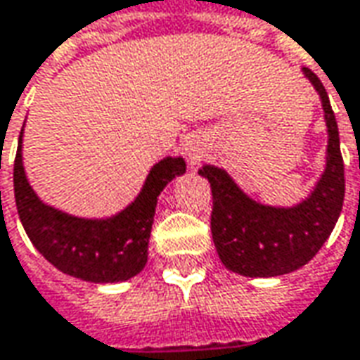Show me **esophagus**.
<instances>
[{"instance_id":"obj_1","label":"esophagus","mask_w":360,"mask_h":360,"mask_svg":"<svg viewBox=\"0 0 360 360\" xmlns=\"http://www.w3.org/2000/svg\"><path fill=\"white\" fill-rule=\"evenodd\" d=\"M185 153L189 157L191 163H197L201 159V145H199V139L197 137H189L185 141Z\"/></svg>"}]
</instances>
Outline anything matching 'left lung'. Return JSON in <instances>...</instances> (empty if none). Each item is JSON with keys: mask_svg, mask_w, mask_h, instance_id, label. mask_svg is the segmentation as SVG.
Masks as SVG:
<instances>
[{"mask_svg": "<svg viewBox=\"0 0 360 360\" xmlns=\"http://www.w3.org/2000/svg\"><path fill=\"white\" fill-rule=\"evenodd\" d=\"M303 73L321 97L327 121V167L311 195L292 207H271L251 199L225 169L203 165L199 175L211 183V233L221 263L243 277H279L307 265L325 245L345 201L339 127L321 79Z\"/></svg>", "mask_w": 360, "mask_h": 360, "instance_id": "8db88e82", "label": "left lung"}]
</instances>
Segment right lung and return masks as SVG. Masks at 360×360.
I'll return each mask as SVG.
<instances>
[{
	"mask_svg": "<svg viewBox=\"0 0 360 360\" xmlns=\"http://www.w3.org/2000/svg\"><path fill=\"white\" fill-rule=\"evenodd\" d=\"M19 135L13 165V191L21 225L33 247L61 273L89 283H119L141 273L155 215L157 197L169 181L185 173L183 157L155 163L143 189L117 215L83 219L44 203L32 189L23 169Z\"/></svg>",
	"mask_w": 360,
	"mask_h": 360,
	"instance_id": "add662e5",
	"label": "right lung"
}]
</instances>
